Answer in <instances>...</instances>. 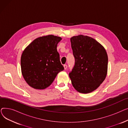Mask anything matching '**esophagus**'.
Instances as JSON below:
<instances>
[{
  "mask_svg": "<svg viewBox=\"0 0 128 128\" xmlns=\"http://www.w3.org/2000/svg\"><path fill=\"white\" fill-rule=\"evenodd\" d=\"M64 69H65V70H66V69H67V68H68V65H66V64L64 65Z\"/></svg>",
  "mask_w": 128,
  "mask_h": 128,
  "instance_id": "34e87169",
  "label": "esophagus"
}]
</instances>
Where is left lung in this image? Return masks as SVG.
Returning a JSON list of instances; mask_svg holds the SVG:
<instances>
[{"mask_svg":"<svg viewBox=\"0 0 128 128\" xmlns=\"http://www.w3.org/2000/svg\"><path fill=\"white\" fill-rule=\"evenodd\" d=\"M75 62L69 76L74 88L82 93L96 89L106 78L108 56L104 47L95 39L79 35L70 38Z\"/></svg>","mask_w":128,"mask_h":128,"instance_id":"8db88e82","label":"left lung"}]
</instances>
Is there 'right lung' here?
I'll return each instance as SVG.
<instances>
[{
	"label": "right lung",
	"mask_w": 128,
	"mask_h": 128,
	"mask_svg": "<svg viewBox=\"0 0 128 128\" xmlns=\"http://www.w3.org/2000/svg\"><path fill=\"white\" fill-rule=\"evenodd\" d=\"M62 38L48 35L36 38L23 52L21 58L22 75L26 82L36 89H44L64 70L57 51Z\"/></svg>",
	"instance_id": "add662e5"
}]
</instances>
